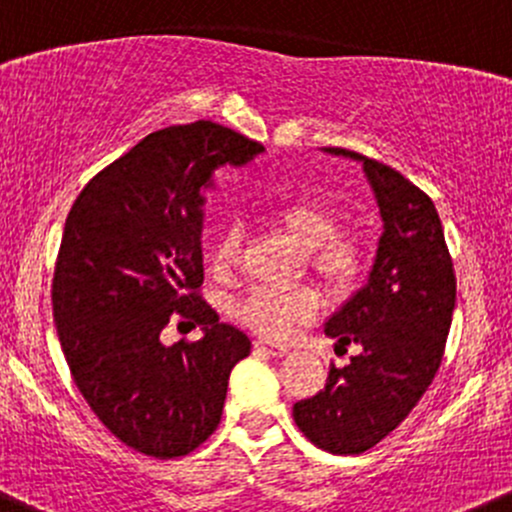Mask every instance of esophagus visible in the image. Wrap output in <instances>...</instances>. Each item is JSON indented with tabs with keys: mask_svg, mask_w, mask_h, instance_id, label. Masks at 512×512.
<instances>
[{
	"mask_svg": "<svg viewBox=\"0 0 512 512\" xmlns=\"http://www.w3.org/2000/svg\"><path fill=\"white\" fill-rule=\"evenodd\" d=\"M255 347L260 352H267V355H272V357H285L287 352H290V347L287 345H280V342H267V340H257Z\"/></svg>",
	"mask_w": 512,
	"mask_h": 512,
	"instance_id": "esophagus-1",
	"label": "esophagus"
}]
</instances>
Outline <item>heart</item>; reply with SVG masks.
I'll use <instances>...</instances> for the list:
<instances>
[{
  "mask_svg": "<svg viewBox=\"0 0 512 512\" xmlns=\"http://www.w3.org/2000/svg\"><path fill=\"white\" fill-rule=\"evenodd\" d=\"M272 220L307 250L310 265L330 285L347 290L367 270L365 242L355 232L337 230L330 207L312 200H297L272 210ZM240 227L230 225L212 247L210 262L217 272L235 267L240 255ZM322 312L320 292L312 287H255L237 300L235 317L270 340H285L300 325L317 320Z\"/></svg>",
  "mask_w": 512,
  "mask_h": 512,
  "instance_id": "1",
  "label": "heart"
}]
</instances>
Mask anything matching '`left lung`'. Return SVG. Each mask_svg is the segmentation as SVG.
<instances>
[{"label":"left lung","mask_w":512,"mask_h":512,"mask_svg":"<svg viewBox=\"0 0 512 512\" xmlns=\"http://www.w3.org/2000/svg\"><path fill=\"white\" fill-rule=\"evenodd\" d=\"M382 220L367 282L325 322L335 347L360 345L330 367L325 390L292 408L297 428L332 455H360L388 438L430 388L455 310V272L433 200L398 170L357 152Z\"/></svg>","instance_id":"1"}]
</instances>
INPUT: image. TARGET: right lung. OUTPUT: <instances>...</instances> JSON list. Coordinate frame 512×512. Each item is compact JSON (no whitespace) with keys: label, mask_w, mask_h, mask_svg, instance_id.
<instances>
[{"label":"right lung","mask_w":512,"mask_h":512,"mask_svg":"<svg viewBox=\"0 0 512 512\" xmlns=\"http://www.w3.org/2000/svg\"><path fill=\"white\" fill-rule=\"evenodd\" d=\"M265 147L222 124L147 135L87 182L64 222L52 310L69 372L104 428L150 458L200 448L217 430L227 380L250 337L200 297L202 220L212 172ZM172 316L203 327L167 348Z\"/></svg>","instance_id":"1"}]
</instances>
